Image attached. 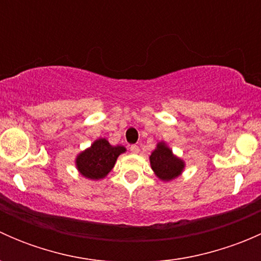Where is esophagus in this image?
I'll list each match as a JSON object with an SVG mask.
<instances>
[{"label":"esophagus","instance_id":"34e87169","mask_svg":"<svg viewBox=\"0 0 261 261\" xmlns=\"http://www.w3.org/2000/svg\"><path fill=\"white\" fill-rule=\"evenodd\" d=\"M130 151L133 152V154H139V151H140V149H139L138 145H131V146H130Z\"/></svg>","mask_w":261,"mask_h":261}]
</instances>
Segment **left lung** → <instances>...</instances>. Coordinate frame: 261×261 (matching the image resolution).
Segmentation results:
<instances>
[{"label": "left lung", "mask_w": 261, "mask_h": 261, "mask_svg": "<svg viewBox=\"0 0 261 261\" xmlns=\"http://www.w3.org/2000/svg\"><path fill=\"white\" fill-rule=\"evenodd\" d=\"M150 164L158 178L162 180H172L180 174L184 168L183 160L173 155L172 150L164 143H159L150 155Z\"/></svg>", "instance_id": "obj_1"}]
</instances>
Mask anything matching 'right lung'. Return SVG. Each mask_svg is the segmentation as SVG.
Wrapping results in <instances>:
<instances>
[{
    "label": "right lung",
    "instance_id": "obj_1",
    "mask_svg": "<svg viewBox=\"0 0 261 261\" xmlns=\"http://www.w3.org/2000/svg\"><path fill=\"white\" fill-rule=\"evenodd\" d=\"M125 150L121 145H110L106 139H98L77 156L75 163L78 170L89 179H102L111 172L118 155L125 152Z\"/></svg>",
    "mask_w": 261,
    "mask_h": 261
}]
</instances>
